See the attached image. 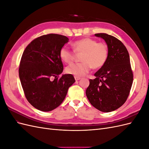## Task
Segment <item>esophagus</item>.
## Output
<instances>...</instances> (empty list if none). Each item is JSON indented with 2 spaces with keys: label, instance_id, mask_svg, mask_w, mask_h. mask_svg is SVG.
Wrapping results in <instances>:
<instances>
[{
  "label": "esophagus",
  "instance_id": "esophagus-1",
  "mask_svg": "<svg viewBox=\"0 0 149 149\" xmlns=\"http://www.w3.org/2000/svg\"><path fill=\"white\" fill-rule=\"evenodd\" d=\"M74 79H75L76 81H78V80H79L81 79V78L78 77V76H74Z\"/></svg>",
  "mask_w": 149,
  "mask_h": 149
}]
</instances>
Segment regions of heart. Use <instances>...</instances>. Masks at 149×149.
I'll use <instances>...</instances> for the list:
<instances>
[{"label":"heart","instance_id":"b5f03b06","mask_svg":"<svg viewBox=\"0 0 149 149\" xmlns=\"http://www.w3.org/2000/svg\"><path fill=\"white\" fill-rule=\"evenodd\" d=\"M72 46L74 52L82 53L81 56V63H73L66 68L67 73L76 76H83L88 73L91 68L98 69L106 63L109 55V49L107 44L97 42L91 38H84L74 42ZM60 57L62 61L70 63L74 60L73 52L64 46L60 50Z\"/></svg>","mask_w":149,"mask_h":149}]
</instances>
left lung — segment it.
I'll return each instance as SVG.
<instances>
[{
    "instance_id": "obj_1",
    "label": "left lung",
    "mask_w": 149,
    "mask_h": 149,
    "mask_svg": "<svg viewBox=\"0 0 149 149\" xmlns=\"http://www.w3.org/2000/svg\"><path fill=\"white\" fill-rule=\"evenodd\" d=\"M109 49L106 63L89 80L86 94L92 106L100 111L116 110L127 100L133 82V73L127 48L119 40L106 33H96Z\"/></svg>"
}]
</instances>
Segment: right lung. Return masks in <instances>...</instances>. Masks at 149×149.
Segmentation results:
<instances>
[{
	"mask_svg": "<svg viewBox=\"0 0 149 149\" xmlns=\"http://www.w3.org/2000/svg\"><path fill=\"white\" fill-rule=\"evenodd\" d=\"M68 38L48 34L34 39L22 54L19 78L27 101L36 109L51 111L59 106L68 88L75 82L70 74L58 76L63 70L60 50Z\"/></svg>",
	"mask_w": 149,
	"mask_h": 149,
	"instance_id": "add662e5",
	"label": "right lung"
}]
</instances>
